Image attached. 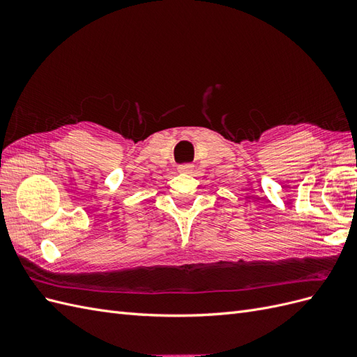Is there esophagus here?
<instances>
[{
  "instance_id": "esophagus-1",
  "label": "esophagus",
  "mask_w": 357,
  "mask_h": 357,
  "mask_svg": "<svg viewBox=\"0 0 357 357\" xmlns=\"http://www.w3.org/2000/svg\"><path fill=\"white\" fill-rule=\"evenodd\" d=\"M193 169V167L190 164H185V165H180L178 167V171L180 172H190Z\"/></svg>"
}]
</instances>
